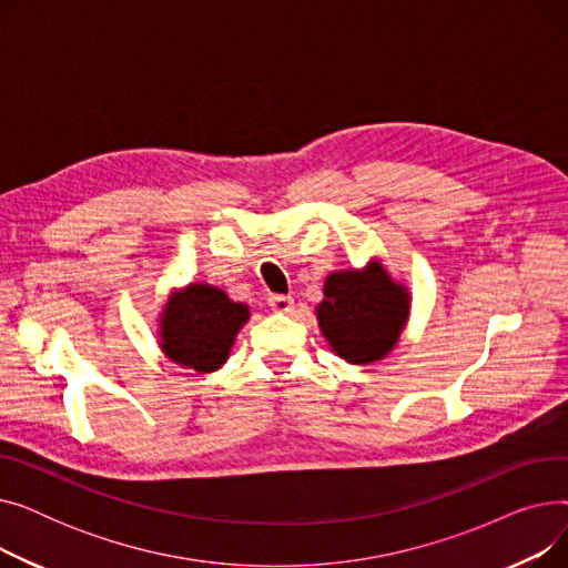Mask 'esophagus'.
Listing matches in <instances>:
<instances>
[{
    "mask_svg": "<svg viewBox=\"0 0 568 568\" xmlns=\"http://www.w3.org/2000/svg\"><path fill=\"white\" fill-rule=\"evenodd\" d=\"M268 308L276 313H290L294 308V300L285 294H272L268 296Z\"/></svg>",
    "mask_w": 568,
    "mask_h": 568,
    "instance_id": "obj_1",
    "label": "esophagus"
}]
</instances>
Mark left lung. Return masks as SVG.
I'll use <instances>...</instances> for the list:
<instances>
[{"mask_svg": "<svg viewBox=\"0 0 568 568\" xmlns=\"http://www.w3.org/2000/svg\"><path fill=\"white\" fill-rule=\"evenodd\" d=\"M409 313V294L394 283L379 262L364 272H338L324 283L317 322L341 359L371 364L396 345Z\"/></svg>", "mask_w": 568, "mask_h": 568, "instance_id": "obj_1", "label": "left lung"}]
</instances>
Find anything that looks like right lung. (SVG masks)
<instances>
[{"instance_id": "1", "label": "right lung", "mask_w": 568, "mask_h": 568, "mask_svg": "<svg viewBox=\"0 0 568 568\" xmlns=\"http://www.w3.org/2000/svg\"><path fill=\"white\" fill-rule=\"evenodd\" d=\"M246 320L248 306L234 304L219 287L191 283L163 311V352L179 366L212 373L227 362L234 336Z\"/></svg>"}]
</instances>
